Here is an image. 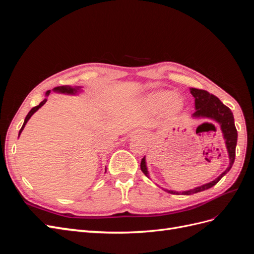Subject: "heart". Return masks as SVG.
Instances as JSON below:
<instances>
[{"label":"heart","mask_w":254,"mask_h":254,"mask_svg":"<svg viewBox=\"0 0 254 254\" xmlns=\"http://www.w3.org/2000/svg\"><path fill=\"white\" fill-rule=\"evenodd\" d=\"M151 103L157 106V107H163L167 105L168 109L172 112H178L183 108V98L178 96V95H174L172 94V92L168 91H161L157 92V93H153L150 96Z\"/></svg>","instance_id":"heart-1"}]
</instances>
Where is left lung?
I'll return each mask as SVG.
<instances>
[{"instance_id": "obj_1", "label": "left lung", "mask_w": 254, "mask_h": 254, "mask_svg": "<svg viewBox=\"0 0 254 254\" xmlns=\"http://www.w3.org/2000/svg\"><path fill=\"white\" fill-rule=\"evenodd\" d=\"M191 95L195 98V108L196 111L193 113V118H206L216 121L220 125L222 134H224V139L226 141V146L229 153V159L230 163L227 167V170L222 173L220 176H218L216 179L205 183L203 186H200L198 188H195L190 190H184V191H175V190H168V193L175 194V195H191L195 193H199V191L205 190L214 187L222 177H224L230 170L234 163L235 160V148H236V143H237V130L235 128L234 124V117L233 113L231 112L226 105L222 104L219 98H217L215 95L210 94L209 92L205 90L200 89H195L190 88V89ZM141 171L148 177L147 167H146L145 162V157L141 161Z\"/></svg>"}]
</instances>
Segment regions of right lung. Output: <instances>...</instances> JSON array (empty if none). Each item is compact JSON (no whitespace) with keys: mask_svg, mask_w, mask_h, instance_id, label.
<instances>
[{"mask_svg":"<svg viewBox=\"0 0 254 254\" xmlns=\"http://www.w3.org/2000/svg\"><path fill=\"white\" fill-rule=\"evenodd\" d=\"M78 90H79V88H72V87H68V86H61V87H56V88H54V91L55 92H60V93H64V94H76L78 92ZM51 93V91H48L47 93H45V95H49ZM47 101L48 99L47 98H44L43 101L38 105V106H36V107H34V108L30 110L29 112H28V114L26 115V118H25V120H24V123H23V126L21 127V129H20V131H19V135L21 134V132H22V130L24 129V127H25V125H26V123H27V121L30 119V117H32V115L39 109V108H41V107L47 103Z\"/></svg>","mask_w":254,"mask_h":254,"instance_id":"add662e5","label":"right lung"}]
</instances>
